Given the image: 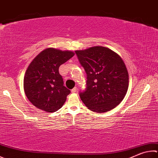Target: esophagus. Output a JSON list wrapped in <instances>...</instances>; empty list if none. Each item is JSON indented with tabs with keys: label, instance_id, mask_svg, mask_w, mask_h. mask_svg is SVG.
Instances as JSON below:
<instances>
[{
	"label": "esophagus",
	"instance_id": "34e87169",
	"mask_svg": "<svg viewBox=\"0 0 158 158\" xmlns=\"http://www.w3.org/2000/svg\"><path fill=\"white\" fill-rule=\"evenodd\" d=\"M72 93H76V92L77 91V87H74L73 89H72Z\"/></svg>",
	"mask_w": 158,
	"mask_h": 158
}]
</instances>
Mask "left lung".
Returning <instances> with one entry per match:
<instances>
[{
  "mask_svg": "<svg viewBox=\"0 0 158 158\" xmlns=\"http://www.w3.org/2000/svg\"><path fill=\"white\" fill-rule=\"evenodd\" d=\"M75 53L87 74V87L79 94L81 101L95 113L115 108L124 99L129 84L127 68L121 56L103 46Z\"/></svg>",
  "mask_w": 158,
  "mask_h": 158,
  "instance_id": "8db88e82",
  "label": "left lung"
}]
</instances>
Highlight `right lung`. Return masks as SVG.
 Returning <instances> with one entry per match:
<instances>
[{
    "label": "right lung",
    "mask_w": 158,
    "mask_h": 158,
    "mask_svg": "<svg viewBox=\"0 0 158 158\" xmlns=\"http://www.w3.org/2000/svg\"><path fill=\"white\" fill-rule=\"evenodd\" d=\"M74 55L73 51L49 48L28 65L23 79L25 95L34 106L48 113L61 108L70 93L64 85L59 68Z\"/></svg>",
    "instance_id": "obj_1"
}]
</instances>
